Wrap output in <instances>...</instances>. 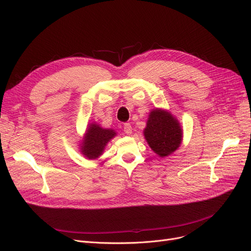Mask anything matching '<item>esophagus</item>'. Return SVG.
<instances>
[{"label":"esophagus","mask_w":251,"mask_h":251,"mask_svg":"<svg viewBox=\"0 0 251 251\" xmlns=\"http://www.w3.org/2000/svg\"><path fill=\"white\" fill-rule=\"evenodd\" d=\"M124 132L128 135L132 133V126H131V124H129V123L124 124Z\"/></svg>","instance_id":"1"}]
</instances>
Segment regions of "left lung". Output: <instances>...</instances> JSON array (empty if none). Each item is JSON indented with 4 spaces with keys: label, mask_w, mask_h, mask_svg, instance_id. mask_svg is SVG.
<instances>
[{
    "label": "left lung",
    "mask_w": 251,
    "mask_h": 251,
    "mask_svg": "<svg viewBox=\"0 0 251 251\" xmlns=\"http://www.w3.org/2000/svg\"><path fill=\"white\" fill-rule=\"evenodd\" d=\"M143 135L153 152L160 157H166L180 147L183 130L172 114L167 110L155 108L149 114Z\"/></svg>",
    "instance_id": "8db88e82"
}]
</instances>
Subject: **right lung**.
<instances>
[{"label":"right lung","instance_id":"obj_1","mask_svg":"<svg viewBox=\"0 0 251 251\" xmlns=\"http://www.w3.org/2000/svg\"><path fill=\"white\" fill-rule=\"evenodd\" d=\"M117 135L113 129L102 128L97 122L87 125L80 143V152L88 160H97L102 153L107 144Z\"/></svg>","mask_w":251,"mask_h":251}]
</instances>
